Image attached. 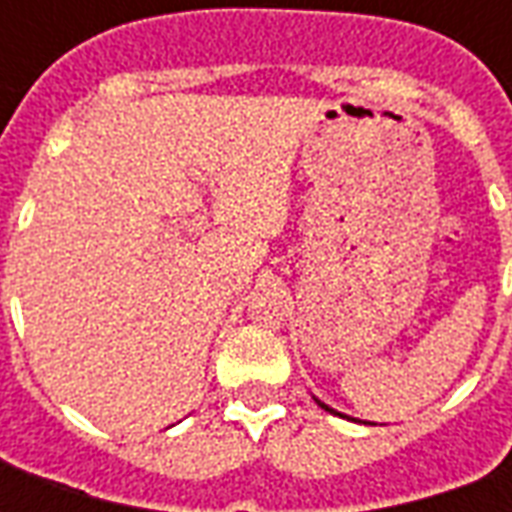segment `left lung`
<instances>
[{
    "mask_svg": "<svg viewBox=\"0 0 512 512\" xmlns=\"http://www.w3.org/2000/svg\"><path fill=\"white\" fill-rule=\"evenodd\" d=\"M315 403H318V406H321L323 411H329V414H337V417H343V414H340V411H334L332 406H326V403H321V400H318V397H315Z\"/></svg>",
    "mask_w": 512,
    "mask_h": 512,
    "instance_id": "obj_1",
    "label": "left lung"
}]
</instances>
